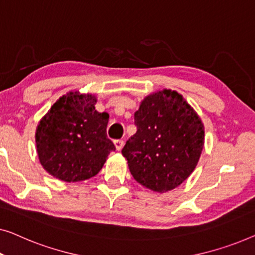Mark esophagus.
<instances>
[{
    "label": "esophagus",
    "instance_id": "esophagus-1",
    "mask_svg": "<svg viewBox=\"0 0 255 255\" xmlns=\"http://www.w3.org/2000/svg\"><path fill=\"white\" fill-rule=\"evenodd\" d=\"M124 144H125V142L123 141V139H116V141H114V145H116L118 151H120V150L123 149Z\"/></svg>",
    "mask_w": 255,
    "mask_h": 255
}]
</instances>
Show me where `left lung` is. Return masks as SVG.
Wrapping results in <instances>:
<instances>
[{"label":"left lung","instance_id":"8db88e82","mask_svg":"<svg viewBox=\"0 0 255 255\" xmlns=\"http://www.w3.org/2000/svg\"><path fill=\"white\" fill-rule=\"evenodd\" d=\"M137 131L123 155L136 181L165 193L182 184L198 165L204 145V126L198 113L177 91L150 93L135 112Z\"/></svg>","mask_w":255,"mask_h":255}]
</instances>
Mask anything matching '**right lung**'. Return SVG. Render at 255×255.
I'll list each match as a JSON object with an SVG mask.
<instances>
[{
  "label": "right lung",
  "instance_id": "obj_1",
  "mask_svg": "<svg viewBox=\"0 0 255 255\" xmlns=\"http://www.w3.org/2000/svg\"><path fill=\"white\" fill-rule=\"evenodd\" d=\"M96 96L70 91L60 97L35 130L39 162L53 177L83 181L102 170L116 150L107 137L110 116L96 111Z\"/></svg>",
  "mask_w": 255,
  "mask_h": 255
}]
</instances>
